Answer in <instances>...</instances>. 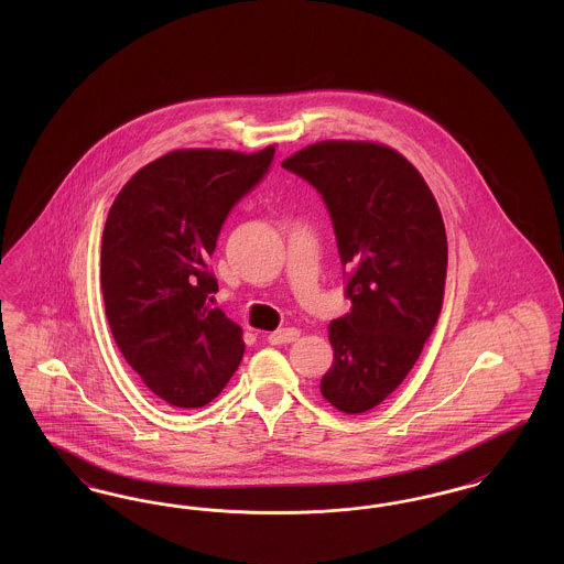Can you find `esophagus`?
<instances>
[{
  "mask_svg": "<svg viewBox=\"0 0 564 564\" xmlns=\"http://www.w3.org/2000/svg\"><path fill=\"white\" fill-rule=\"evenodd\" d=\"M297 336H300V332L295 327H283V329H276L269 334V343L270 345H290Z\"/></svg>",
  "mask_w": 564,
  "mask_h": 564,
  "instance_id": "esophagus-1",
  "label": "esophagus"
}]
</instances>
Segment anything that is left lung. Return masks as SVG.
Instances as JSON below:
<instances>
[{
  "instance_id": "obj_1",
  "label": "left lung",
  "mask_w": 564,
  "mask_h": 564,
  "mask_svg": "<svg viewBox=\"0 0 564 564\" xmlns=\"http://www.w3.org/2000/svg\"><path fill=\"white\" fill-rule=\"evenodd\" d=\"M281 166L322 194L352 304L329 323L323 398L368 412L402 384L442 313L444 219L421 173L380 143L322 141Z\"/></svg>"
}]
</instances>
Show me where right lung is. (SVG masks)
Here are the masks:
<instances>
[{"label": "right lung", "mask_w": 564, "mask_h": 564, "mask_svg": "<svg viewBox=\"0 0 564 564\" xmlns=\"http://www.w3.org/2000/svg\"><path fill=\"white\" fill-rule=\"evenodd\" d=\"M274 159L177 150L137 171L109 209L101 292L113 340L145 387L173 408L212 402L237 372L242 329L221 308L209 269L232 207Z\"/></svg>", "instance_id": "1"}]
</instances>
